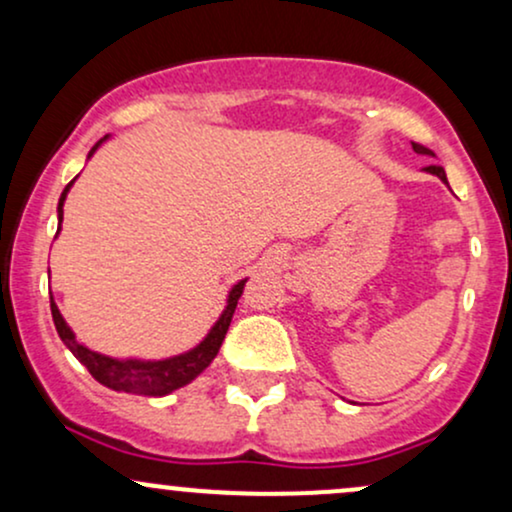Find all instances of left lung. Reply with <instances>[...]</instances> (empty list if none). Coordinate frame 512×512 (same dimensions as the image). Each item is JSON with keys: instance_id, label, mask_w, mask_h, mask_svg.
Returning <instances> with one entry per match:
<instances>
[{"instance_id": "obj_1", "label": "left lung", "mask_w": 512, "mask_h": 512, "mask_svg": "<svg viewBox=\"0 0 512 512\" xmlns=\"http://www.w3.org/2000/svg\"><path fill=\"white\" fill-rule=\"evenodd\" d=\"M411 146H414L416 154H428V156H433V151H431V149H426V146H421V144H411ZM426 170H428V173L438 175V178L443 180L445 185H448V178H445V170H443V168H440V166H426Z\"/></svg>"}]
</instances>
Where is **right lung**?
<instances>
[{
	"label": "right lung",
	"mask_w": 512,
	"mask_h": 512,
	"mask_svg": "<svg viewBox=\"0 0 512 512\" xmlns=\"http://www.w3.org/2000/svg\"><path fill=\"white\" fill-rule=\"evenodd\" d=\"M98 144L93 146L91 154L98 149ZM69 187H72V182L64 187V192L60 197V207H57V211H60V221H62V204H64V197H67ZM57 231H60V228H57ZM245 281L248 279L238 281V284L233 286L231 296H228L226 310H223L219 322L211 327L207 339H204L199 346H195L192 351H187V354L166 358V361H115V358L96 354V351L86 349L84 344L76 342L74 332L69 330L67 322L62 320L60 310H57L52 296H50V310H52V320H55V327H57V334H60V339L69 346V351H72V354L79 358L81 363H84L88 373H91L98 383L110 387V390L129 392V395L161 397V395H168V392L178 390V387H182V385H187L190 380H195L197 375L202 373V370L207 368L211 361H214V356L219 354V349H221L223 337H226V332H228V325H231V317H233V313H236L238 298L243 296Z\"/></svg>",
	"instance_id": "obj_1"
}]
</instances>
